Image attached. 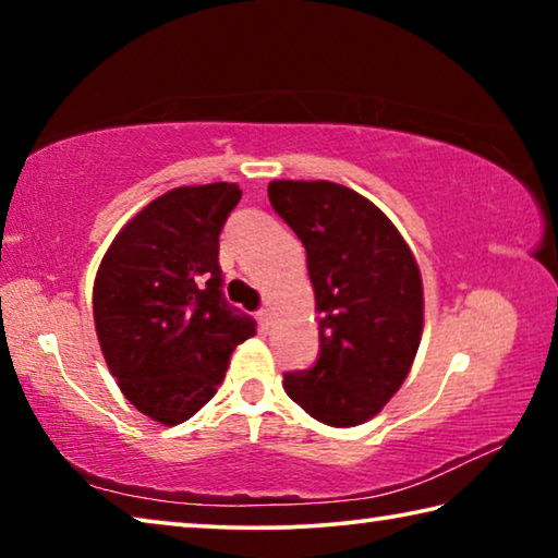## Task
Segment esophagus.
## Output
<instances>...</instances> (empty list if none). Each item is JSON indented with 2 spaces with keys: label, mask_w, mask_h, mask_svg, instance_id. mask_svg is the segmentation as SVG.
<instances>
[{
  "label": "esophagus",
  "mask_w": 558,
  "mask_h": 558,
  "mask_svg": "<svg viewBox=\"0 0 558 558\" xmlns=\"http://www.w3.org/2000/svg\"><path fill=\"white\" fill-rule=\"evenodd\" d=\"M258 323H260V327H263V329H268V327H270V323H272V313H270V307H263V310H258Z\"/></svg>",
  "instance_id": "1"
}]
</instances>
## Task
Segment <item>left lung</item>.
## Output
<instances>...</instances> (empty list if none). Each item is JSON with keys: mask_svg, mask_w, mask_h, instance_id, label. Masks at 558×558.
<instances>
[{"mask_svg": "<svg viewBox=\"0 0 558 558\" xmlns=\"http://www.w3.org/2000/svg\"><path fill=\"white\" fill-rule=\"evenodd\" d=\"M268 199L307 251L319 356L282 389L313 418L352 428L374 418L409 376L423 335V280L413 251L354 189L276 179Z\"/></svg>", "mask_w": 558, "mask_h": 558, "instance_id": "obj_1", "label": "left lung"}]
</instances>
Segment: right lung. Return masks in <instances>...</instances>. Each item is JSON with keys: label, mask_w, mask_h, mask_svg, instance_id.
Segmentation results:
<instances>
[{"label": "right lung", "mask_w": 558, "mask_h": 558, "mask_svg": "<svg viewBox=\"0 0 558 558\" xmlns=\"http://www.w3.org/2000/svg\"><path fill=\"white\" fill-rule=\"evenodd\" d=\"M239 184L177 186L122 226L93 282L110 374L140 413L177 426L214 399L256 323L221 295L219 233Z\"/></svg>", "instance_id": "right-lung-1"}]
</instances>
